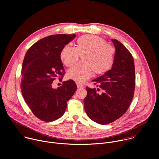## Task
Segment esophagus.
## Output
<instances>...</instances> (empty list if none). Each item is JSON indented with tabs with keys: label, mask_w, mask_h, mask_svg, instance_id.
<instances>
[{
	"label": "esophagus",
	"mask_w": 159,
	"mask_h": 159,
	"mask_svg": "<svg viewBox=\"0 0 159 159\" xmlns=\"http://www.w3.org/2000/svg\"><path fill=\"white\" fill-rule=\"evenodd\" d=\"M77 87L80 88V89L84 87V85L82 84H77Z\"/></svg>",
	"instance_id": "esophagus-1"
}]
</instances>
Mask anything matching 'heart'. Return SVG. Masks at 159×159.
Masks as SVG:
<instances>
[{
    "label": "heart",
    "mask_w": 159,
    "mask_h": 159,
    "mask_svg": "<svg viewBox=\"0 0 159 159\" xmlns=\"http://www.w3.org/2000/svg\"><path fill=\"white\" fill-rule=\"evenodd\" d=\"M82 55L83 61L67 71L66 76L77 82H83L93 73L101 75L111 69L115 61V50L97 35L85 34L79 37L75 47L66 45L60 52V59L66 66L75 63Z\"/></svg>",
    "instance_id": "1"
}]
</instances>
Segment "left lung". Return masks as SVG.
<instances>
[{"label": "left lung", "mask_w": 159, "mask_h": 159, "mask_svg": "<svg viewBox=\"0 0 159 159\" xmlns=\"http://www.w3.org/2000/svg\"><path fill=\"white\" fill-rule=\"evenodd\" d=\"M115 47V61L111 69L93 82L102 90L86 87L84 109L90 119L101 125L114 122L129 107L135 87L134 60L130 52L119 41L112 39Z\"/></svg>", "instance_id": "left-lung-1"}]
</instances>
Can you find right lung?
Segmentation results:
<instances>
[{
	"instance_id": "right-lung-1",
	"label": "right lung",
	"mask_w": 159,
	"mask_h": 159,
	"mask_svg": "<svg viewBox=\"0 0 159 159\" xmlns=\"http://www.w3.org/2000/svg\"><path fill=\"white\" fill-rule=\"evenodd\" d=\"M75 37V34H60L43 38L32 45L25 57L21 70L22 94L34 116L43 121L60 118L77 89L72 80L63 82L57 89L52 84L56 79L63 77L65 70L60 52Z\"/></svg>"
}]
</instances>
